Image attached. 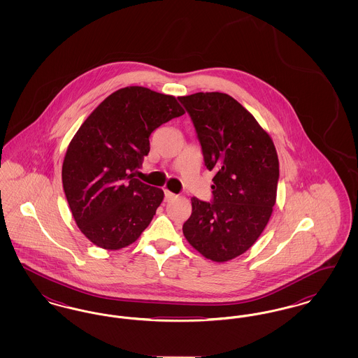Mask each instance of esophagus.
Wrapping results in <instances>:
<instances>
[{
  "label": "esophagus",
  "mask_w": 358,
  "mask_h": 358,
  "mask_svg": "<svg viewBox=\"0 0 358 358\" xmlns=\"http://www.w3.org/2000/svg\"><path fill=\"white\" fill-rule=\"evenodd\" d=\"M164 192H165V200H166V201H169V200L176 197V194L171 193V190H168V189H164Z\"/></svg>",
  "instance_id": "34e87169"
}]
</instances>
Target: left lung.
Instances as JSON below:
<instances>
[{
	"label": "left lung",
	"mask_w": 358,
	"mask_h": 358,
	"mask_svg": "<svg viewBox=\"0 0 358 358\" xmlns=\"http://www.w3.org/2000/svg\"><path fill=\"white\" fill-rule=\"evenodd\" d=\"M213 171V201L192 197L182 232L212 262L224 263L250 250L271 217L279 159L270 134L238 101L222 92L180 96Z\"/></svg>",
	"instance_id": "1"
}]
</instances>
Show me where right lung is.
Wrapping results in <instances>:
<instances>
[{"instance_id":"obj_1","label":"right lung","mask_w":358,"mask_h":358,"mask_svg":"<svg viewBox=\"0 0 358 358\" xmlns=\"http://www.w3.org/2000/svg\"><path fill=\"white\" fill-rule=\"evenodd\" d=\"M185 114L171 95L124 87L107 96L69 142L62 178L82 234L104 250H120L141 236L164 200L159 187L134 178L149 136Z\"/></svg>"}]
</instances>
